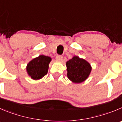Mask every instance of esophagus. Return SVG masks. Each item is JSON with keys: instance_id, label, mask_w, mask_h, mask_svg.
<instances>
[{"instance_id": "34e87169", "label": "esophagus", "mask_w": 122, "mask_h": 122, "mask_svg": "<svg viewBox=\"0 0 122 122\" xmlns=\"http://www.w3.org/2000/svg\"><path fill=\"white\" fill-rule=\"evenodd\" d=\"M56 60H57V61L60 62V61H62V59H63V56L60 55H57L56 56Z\"/></svg>"}]
</instances>
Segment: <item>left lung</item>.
<instances>
[{
  "label": "left lung",
  "mask_w": 122,
  "mask_h": 122,
  "mask_svg": "<svg viewBox=\"0 0 122 122\" xmlns=\"http://www.w3.org/2000/svg\"><path fill=\"white\" fill-rule=\"evenodd\" d=\"M67 76L74 83H83L87 79L92 71V66L85 59L74 56L66 63Z\"/></svg>",
  "instance_id": "obj_1"
}]
</instances>
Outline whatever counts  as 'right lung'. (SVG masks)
<instances>
[{
    "label": "right lung",
    "mask_w": 122,
    "mask_h": 122,
    "mask_svg": "<svg viewBox=\"0 0 122 122\" xmlns=\"http://www.w3.org/2000/svg\"><path fill=\"white\" fill-rule=\"evenodd\" d=\"M51 61V58L50 57L42 54L34 58L27 63L26 66L27 74L34 80L41 79L48 72Z\"/></svg>",
    "instance_id": "right-lung-1"
}]
</instances>
